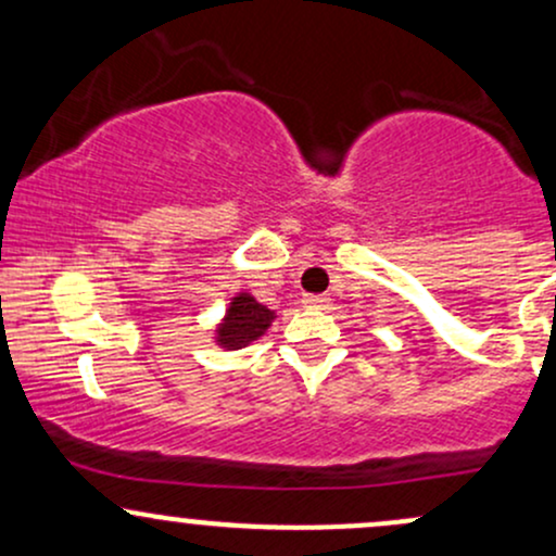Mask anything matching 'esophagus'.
I'll return each mask as SVG.
<instances>
[{
	"mask_svg": "<svg viewBox=\"0 0 556 556\" xmlns=\"http://www.w3.org/2000/svg\"><path fill=\"white\" fill-rule=\"evenodd\" d=\"M303 305H305V308H327L329 298L327 295H305Z\"/></svg>",
	"mask_w": 556,
	"mask_h": 556,
	"instance_id": "obj_1",
	"label": "esophagus"
}]
</instances>
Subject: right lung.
I'll use <instances>...</instances> for the list:
<instances>
[{"mask_svg": "<svg viewBox=\"0 0 556 556\" xmlns=\"http://www.w3.org/2000/svg\"><path fill=\"white\" fill-rule=\"evenodd\" d=\"M274 311L261 305L256 298L240 292L238 298H232L229 303L225 321L216 327V342L227 350H240L248 342L258 340L266 329L271 327Z\"/></svg>", "mask_w": 556, "mask_h": 556, "instance_id": "right-lung-1", "label": "right lung"}]
</instances>
